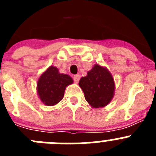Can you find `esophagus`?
Masks as SVG:
<instances>
[{
    "label": "esophagus",
    "instance_id": "obj_1",
    "mask_svg": "<svg viewBox=\"0 0 156 156\" xmlns=\"http://www.w3.org/2000/svg\"><path fill=\"white\" fill-rule=\"evenodd\" d=\"M80 78V75H75V76H73V80H74V82H75L76 83H77L79 82Z\"/></svg>",
    "mask_w": 156,
    "mask_h": 156
}]
</instances>
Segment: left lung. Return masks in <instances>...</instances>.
<instances>
[{
  "instance_id": "8db88e82",
  "label": "left lung",
  "mask_w": 156,
  "mask_h": 156,
  "mask_svg": "<svg viewBox=\"0 0 156 156\" xmlns=\"http://www.w3.org/2000/svg\"><path fill=\"white\" fill-rule=\"evenodd\" d=\"M79 86L88 104L94 108H103L114 97L115 85L112 75L106 67L98 64H95L86 76L81 78Z\"/></svg>"
}]
</instances>
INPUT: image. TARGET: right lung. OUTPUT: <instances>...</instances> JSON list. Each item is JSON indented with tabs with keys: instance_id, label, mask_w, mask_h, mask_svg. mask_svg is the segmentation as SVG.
<instances>
[{
	"instance_id": "add662e5",
	"label": "right lung",
	"mask_w": 156,
	"mask_h": 156,
	"mask_svg": "<svg viewBox=\"0 0 156 156\" xmlns=\"http://www.w3.org/2000/svg\"><path fill=\"white\" fill-rule=\"evenodd\" d=\"M73 80L67 74L60 73L58 69L49 66L39 77L37 83V95L43 104L53 106L61 101L66 87L72 84Z\"/></svg>"
}]
</instances>
